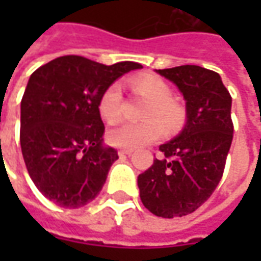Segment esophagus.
I'll return each instance as SVG.
<instances>
[{
    "label": "esophagus",
    "mask_w": 261,
    "mask_h": 261,
    "mask_svg": "<svg viewBox=\"0 0 261 261\" xmlns=\"http://www.w3.org/2000/svg\"><path fill=\"white\" fill-rule=\"evenodd\" d=\"M132 149H127V148H122L119 149V155H132Z\"/></svg>",
    "instance_id": "1"
}]
</instances>
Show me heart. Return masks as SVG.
I'll return each mask as SVG.
<instances>
[{"label":"heart","mask_w":261,"mask_h":261,"mask_svg":"<svg viewBox=\"0 0 261 261\" xmlns=\"http://www.w3.org/2000/svg\"><path fill=\"white\" fill-rule=\"evenodd\" d=\"M130 87L136 94L148 100L144 110V117L139 123L122 122L112 126L107 132V141L119 148H139L155 142L164 134L163 122L170 130H175L183 125V109L173 101L171 90L163 78L156 75H138L132 78ZM98 110L103 119L112 122L116 120L122 112V88L119 84H112L106 88L98 100ZM156 115V118H152Z\"/></svg>","instance_id":"obj_1"}]
</instances>
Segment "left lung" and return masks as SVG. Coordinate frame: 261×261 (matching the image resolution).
Returning <instances> with one entry per match:
<instances>
[{
    "mask_svg": "<svg viewBox=\"0 0 261 261\" xmlns=\"http://www.w3.org/2000/svg\"><path fill=\"white\" fill-rule=\"evenodd\" d=\"M171 81L186 101V123L160 145L163 158L138 175L141 200L161 218L195 212L219 183L232 142V98L221 75L197 65L155 69Z\"/></svg>",
    "mask_w": 261,
    "mask_h": 261,
    "instance_id": "obj_1",
    "label": "left lung"
}]
</instances>
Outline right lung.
<instances>
[{"label": "right lung", "instance_id": "add662e5", "mask_svg": "<svg viewBox=\"0 0 261 261\" xmlns=\"http://www.w3.org/2000/svg\"><path fill=\"white\" fill-rule=\"evenodd\" d=\"M141 68L68 55L30 75L20 109V145L33 183L58 206L81 207L100 193L119 156L105 144L98 100L117 78Z\"/></svg>", "mask_w": 261, "mask_h": 261}]
</instances>
